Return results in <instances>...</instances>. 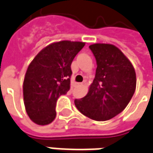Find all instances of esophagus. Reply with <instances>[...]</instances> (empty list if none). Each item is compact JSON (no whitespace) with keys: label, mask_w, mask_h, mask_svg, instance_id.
<instances>
[{"label":"esophagus","mask_w":153,"mask_h":153,"mask_svg":"<svg viewBox=\"0 0 153 153\" xmlns=\"http://www.w3.org/2000/svg\"><path fill=\"white\" fill-rule=\"evenodd\" d=\"M76 87H80V86H82V83H76Z\"/></svg>","instance_id":"34e87169"}]
</instances>
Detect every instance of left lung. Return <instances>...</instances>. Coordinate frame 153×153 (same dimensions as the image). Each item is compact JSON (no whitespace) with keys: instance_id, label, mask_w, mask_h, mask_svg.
Listing matches in <instances>:
<instances>
[{"instance_id":"obj_1","label":"left lung","mask_w":153,"mask_h":153,"mask_svg":"<svg viewBox=\"0 0 153 153\" xmlns=\"http://www.w3.org/2000/svg\"><path fill=\"white\" fill-rule=\"evenodd\" d=\"M97 62L96 76L86 97L75 105L83 115L95 121H107L121 113L136 90V73L129 60L110 44L89 46Z\"/></svg>"}]
</instances>
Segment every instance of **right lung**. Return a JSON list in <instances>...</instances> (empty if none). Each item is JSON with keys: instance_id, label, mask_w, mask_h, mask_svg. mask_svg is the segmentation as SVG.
<instances>
[{"instance_id": "add662e5", "label": "right lung", "mask_w": 153, "mask_h": 153, "mask_svg": "<svg viewBox=\"0 0 153 153\" xmlns=\"http://www.w3.org/2000/svg\"><path fill=\"white\" fill-rule=\"evenodd\" d=\"M84 46L70 41L52 43L30 62L23 82V97L26 112L35 123L53 122L57 99L70 89L71 62Z\"/></svg>"}]
</instances>
